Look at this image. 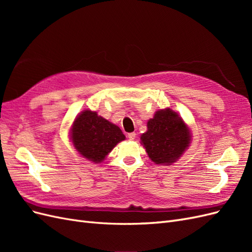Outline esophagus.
<instances>
[{"instance_id":"esophagus-1","label":"esophagus","mask_w":252,"mask_h":252,"mask_svg":"<svg viewBox=\"0 0 252 252\" xmlns=\"http://www.w3.org/2000/svg\"><path fill=\"white\" fill-rule=\"evenodd\" d=\"M128 139H129V140H134V139H135V133H134V132L128 133Z\"/></svg>"}]
</instances>
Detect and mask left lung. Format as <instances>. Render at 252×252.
<instances>
[{
	"label": "left lung",
	"mask_w": 252,
	"mask_h": 252,
	"mask_svg": "<svg viewBox=\"0 0 252 252\" xmlns=\"http://www.w3.org/2000/svg\"><path fill=\"white\" fill-rule=\"evenodd\" d=\"M148 130L141 141L148 157L156 164L170 165L182 156L190 144L189 129L171 109L158 110L147 123Z\"/></svg>",
	"instance_id": "obj_1"
}]
</instances>
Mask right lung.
I'll return each instance as SVG.
<instances>
[{
  "label": "right lung",
  "instance_id": "add662e5",
  "mask_svg": "<svg viewBox=\"0 0 252 252\" xmlns=\"http://www.w3.org/2000/svg\"><path fill=\"white\" fill-rule=\"evenodd\" d=\"M71 139L75 149L89 161L100 163L125 135L121 129L96 112L84 110L74 120Z\"/></svg>",
  "mask_w": 252,
  "mask_h": 252
}]
</instances>
